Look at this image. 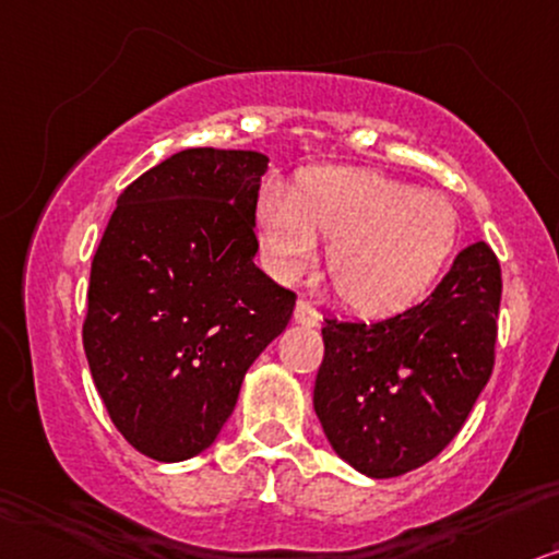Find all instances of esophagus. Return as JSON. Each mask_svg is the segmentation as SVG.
I'll list each match as a JSON object with an SVG mask.
<instances>
[{
    "label": "esophagus",
    "instance_id": "1",
    "mask_svg": "<svg viewBox=\"0 0 559 559\" xmlns=\"http://www.w3.org/2000/svg\"><path fill=\"white\" fill-rule=\"evenodd\" d=\"M294 320L299 324H307V328H314V324H320V312H317V307L309 299H301L296 301V309H294Z\"/></svg>",
    "mask_w": 559,
    "mask_h": 559
}]
</instances>
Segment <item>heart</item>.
I'll return each instance as SVG.
<instances>
[{
  "label": "heart",
  "mask_w": 559,
  "mask_h": 559,
  "mask_svg": "<svg viewBox=\"0 0 559 559\" xmlns=\"http://www.w3.org/2000/svg\"><path fill=\"white\" fill-rule=\"evenodd\" d=\"M255 229L267 263L286 278L314 263L317 237L330 239L332 292L361 314L413 307L459 245V216L447 198L358 167L307 169L292 193L267 186Z\"/></svg>",
  "instance_id": "1"
}]
</instances>
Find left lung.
Returning a JSON list of instances; mask_svg holds the SVG:
<instances>
[{
  "label": "left lung",
  "mask_w": 559,
  "mask_h": 559,
  "mask_svg": "<svg viewBox=\"0 0 559 559\" xmlns=\"http://www.w3.org/2000/svg\"><path fill=\"white\" fill-rule=\"evenodd\" d=\"M500 292L498 258L475 242L418 307L324 320L314 413L335 454L377 479L441 454L492 373Z\"/></svg>",
  "instance_id": "8db88e82"
}]
</instances>
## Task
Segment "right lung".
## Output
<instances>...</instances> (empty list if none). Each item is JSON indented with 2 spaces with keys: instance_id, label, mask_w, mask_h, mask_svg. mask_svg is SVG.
Instances as JSON below:
<instances>
[{
  "instance_id": "1",
  "label": "right lung",
  "mask_w": 559,
  "mask_h": 559,
  "mask_svg": "<svg viewBox=\"0 0 559 559\" xmlns=\"http://www.w3.org/2000/svg\"><path fill=\"white\" fill-rule=\"evenodd\" d=\"M267 157L182 150L118 195L92 258L82 343L112 426L157 462L206 451L296 294L255 265Z\"/></svg>"
}]
</instances>
